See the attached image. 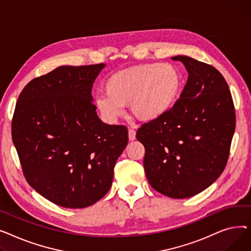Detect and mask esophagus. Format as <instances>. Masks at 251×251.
Segmentation results:
<instances>
[{
	"instance_id": "esophagus-1",
	"label": "esophagus",
	"mask_w": 251,
	"mask_h": 251,
	"mask_svg": "<svg viewBox=\"0 0 251 251\" xmlns=\"http://www.w3.org/2000/svg\"><path fill=\"white\" fill-rule=\"evenodd\" d=\"M128 137H129V140H134L136 137V131L134 129H129L128 130Z\"/></svg>"
}]
</instances>
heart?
Returning <instances> with one entry per match:
<instances>
[{"label":"heart","instance_id":"b5f03b06","mask_svg":"<svg viewBox=\"0 0 251 251\" xmlns=\"http://www.w3.org/2000/svg\"><path fill=\"white\" fill-rule=\"evenodd\" d=\"M181 83V74L173 65H138L113 74L105 82V95L96 99V105L109 123L122 115L123 105L128 103L134 117L152 121L173 107Z\"/></svg>","mask_w":251,"mask_h":251}]
</instances>
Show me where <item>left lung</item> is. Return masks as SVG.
<instances>
[{"label":"left lung","mask_w":251,"mask_h":251,"mask_svg":"<svg viewBox=\"0 0 251 251\" xmlns=\"http://www.w3.org/2000/svg\"><path fill=\"white\" fill-rule=\"evenodd\" d=\"M188 72L179 100L165 115L143 124L136 138L151 186L172 199L206 189L225 169L236 117L229 86L213 66L176 56Z\"/></svg>","instance_id":"obj_1"}]
</instances>
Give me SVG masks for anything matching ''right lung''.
<instances>
[{"instance_id":"1","label":"right lung","mask_w":251,"mask_h":251,"mask_svg":"<svg viewBox=\"0 0 251 251\" xmlns=\"http://www.w3.org/2000/svg\"><path fill=\"white\" fill-rule=\"evenodd\" d=\"M104 64L60 66L26 85L12 120V139L29 185L68 208L99 201L128 143L124 125L102 123L91 89Z\"/></svg>"}]
</instances>
